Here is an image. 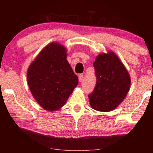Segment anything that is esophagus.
I'll list each match as a JSON object with an SVG mask.
<instances>
[{
	"mask_svg": "<svg viewBox=\"0 0 153 153\" xmlns=\"http://www.w3.org/2000/svg\"><path fill=\"white\" fill-rule=\"evenodd\" d=\"M83 74H80L79 76V82H81V81H83Z\"/></svg>",
	"mask_w": 153,
	"mask_h": 153,
	"instance_id": "34e87169",
	"label": "esophagus"
}]
</instances>
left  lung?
Segmentation results:
<instances>
[{
  "mask_svg": "<svg viewBox=\"0 0 153 153\" xmlns=\"http://www.w3.org/2000/svg\"><path fill=\"white\" fill-rule=\"evenodd\" d=\"M93 66L96 84L88 95L90 104L93 109L110 111L126 97L130 87V77L118 56L111 51L100 54Z\"/></svg>",
  "mask_w": 153,
  "mask_h": 153,
  "instance_id": "obj_1",
  "label": "left lung"
}]
</instances>
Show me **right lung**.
<instances>
[{"mask_svg":"<svg viewBox=\"0 0 153 153\" xmlns=\"http://www.w3.org/2000/svg\"><path fill=\"white\" fill-rule=\"evenodd\" d=\"M66 58L65 48L53 42L40 52L29 67V88L45 110L59 109L78 85V76Z\"/></svg>","mask_w":153,"mask_h":153,"instance_id":"1","label":"right lung"}]
</instances>
